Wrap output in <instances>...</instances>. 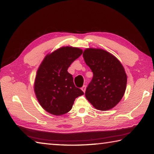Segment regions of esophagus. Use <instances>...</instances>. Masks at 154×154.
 <instances>
[{"label": "esophagus", "mask_w": 154, "mask_h": 154, "mask_svg": "<svg viewBox=\"0 0 154 154\" xmlns=\"http://www.w3.org/2000/svg\"><path fill=\"white\" fill-rule=\"evenodd\" d=\"M85 89H86V86H85V85H83L82 88V90L83 92H85Z\"/></svg>", "instance_id": "obj_1"}]
</instances>
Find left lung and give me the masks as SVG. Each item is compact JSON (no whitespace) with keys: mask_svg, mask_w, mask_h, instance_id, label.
Listing matches in <instances>:
<instances>
[{"mask_svg":"<svg viewBox=\"0 0 154 154\" xmlns=\"http://www.w3.org/2000/svg\"><path fill=\"white\" fill-rule=\"evenodd\" d=\"M83 57L93 72L85 97L98 110L113 108L122 100L126 88L127 75L121 62L101 49H86Z\"/></svg>","mask_w":154,"mask_h":154,"instance_id":"8db88e82","label":"left lung"}]
</instances>
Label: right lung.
<instances>
[{
    "mask_svg": "<svg viewBox=\"0 0 154 154\" xmlns=\"http://www.w3.org/2000/svg\"><path fill=\"white\" fill-rule=\"evenodd\" d=\"M82 50L62 47L48 54L36 72L34 89L41 106L48 113L61 116L72 109L75 98L83 91L75 87L72 75L67 71Z\"/></svg>",
    "mask_w": 154,
    "mask_h": 154,
    "instance_id": "obj_1",
    "label": "right lung"
}]
</instances>
